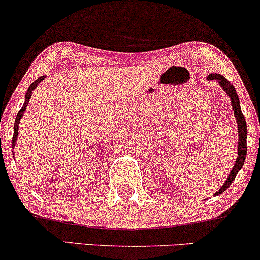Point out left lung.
<instances>
[{
	"mask_svg": "<svg viewBox=\"0 0 260 260\" xmlns=\"http://www.w3.org/2000/svg\"><path fill=\"white\" fill-rule=\"evenodd\" d=\"M207 79H211V80H217L219 84L221 85L222 90L228 94V96L231 99V106L232 110H234V115L236 117V123H237V128H238V147H237V159L235 161V165L232 168L231 172H230L228 180L225 181L223 186L220 188L219 190L215 193V196L221 194V193L225 192L228 188L231 186V183L234 182V180L237 176L238 171L242 169L244 160H246V155H247V123L246 120H244V116L242 111H241V105H240V99H238V95L236 92L234 85L229 82L225 77L221 76L219 73H210L207 77Z\"/></svg>",
	"mask_w": 260,
	"mask_h": 260,
	"instance_id": "8db88e82",
	"label": "left lung"
}]
</instances>
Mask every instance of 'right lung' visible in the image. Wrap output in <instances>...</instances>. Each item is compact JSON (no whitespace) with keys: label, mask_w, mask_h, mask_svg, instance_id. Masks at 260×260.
<instances>
[{"label":"right lung","mask_w":260,"mask_h":260,"mask_svg":"<svg viewBox=\"0 0 260 260\" xmlns=\"http://www.w3.org/2000/svg\"><path fill=\"white\" fill-rule=\"evenodd\" d=\"M45 78H46V76H41V77H39V78H38L37 80H35V82L32 83V84H31L30 86H29L28 90H26L25 99H24V104H23L22 109H20V110H19V112H18V115H17V117H16V122H14V127H13L14 132H13V138H12V148H13V149H14V145H16V142H17V138H18V128H19L20 120H22L23 115H24V111L26 110V106H28L29 99H30V98H31L32 91H34L35 89H37V86L39 85V83H40L41 80H44Z\"/></svg>","instance_id":"obj_1"}]
</instances>
